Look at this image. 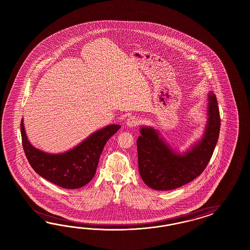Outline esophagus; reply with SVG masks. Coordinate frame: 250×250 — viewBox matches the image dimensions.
Wrapping results in <instances>:
<instances>
[{
	"label": "esophagus",
	"mask_w": 250,
	"mask_h": 250,
	"mask_svg": "<svg viewBox=\"0 0 250 250\" xmlns=\"http://www.w3.org/2000/svg\"><path fill=\"white\" fill-rule=\"evenodd\" d=\"M139 124V119L136 117V116H130L128 118V120L126 122V125H128L129 127H133V126H136Z\"/></svg>",
	"instance_id": "1"
}]
</instances>
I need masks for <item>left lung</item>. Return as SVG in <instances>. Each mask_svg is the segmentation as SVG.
<instances>
[{
	"mask_svg": "<svg viewBox=\"0 0 250 250\" xmlns=\"http://www.w3.org/2000/svg\"><path fill=\"white\" fill-rule=\"evenodd\" d=\"M208 121L202 140L189 151L180 155L172 150L159 133L141 127L136 141L138 169L143 182L152 189H176L193 181L205 169L212 158L220 133L219 107L212 91L209 93Z\"/></svg>",
	"mask_w": 250,
	"mask_h": 250,
	"instance_id": "8db88e82",
	"label": "left lung"
}]
</instances>
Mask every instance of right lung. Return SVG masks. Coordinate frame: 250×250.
Returning a JSON list of instances; mask_svg holds the SVG:
<instances>
[{"instance_id": "obj_1", "label": "right lung", "mask_w": 250, "mask_h": 250, "mask_svg": "<svg viewBox=\"0 0 250 250\" xmlns=\"http://www.w3.org/2000/svg\"><path fill=\"white\" fill-rule=\"evenodd\" d=\"M120 127L119 125H107L87 137L71 150L61 154H48L30 144L22 119L23 151L33 169L41 177L65 189H79L92 180L104 146Z\"/></svg>"}]
</instances>
